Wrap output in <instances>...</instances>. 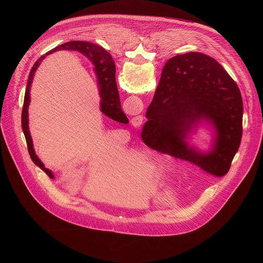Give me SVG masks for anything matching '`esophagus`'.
<instances>
[{
  "label": "esophagus",
  "mask_w": 263,
  "mask_h": 263,
  "mask_svg": "<svg viewBox=\"0 0 263 263\" xmlns=\"http://www.w3.org/2000/svg\"><path fill=\"white\" fill-rule=\"evenodd\" d=\"M142 121H143V118H142L141 116L135 117V118L133 119V123H134L135 125H140V124L142 123Z\"/></svg>",
  "instance_id": "esophagus-1"
}]
</instances>
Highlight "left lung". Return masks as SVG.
<instances>
[{
  "label": "left lung",
  "instance_id": "8db88e82",
  "mask_svg": "<svg viewBox=\"0 0 263 263\" xmlns=\"http://www.w3.org/2000/svg\"><path fill=\"white\" fill-rule=\"evenodd\" d=\"M240 90L213 58L190 52L164 65L153 101L146 109L141 138L172 149L171 155L189 160L215 177L229 172L242 135ZM206 120L216 131L211 152L191 148L184 139ZM176 152V154L173 152Z\"/></svg>",
  "mask_w": 263,
  "mask_h": 263
}]
</instances>
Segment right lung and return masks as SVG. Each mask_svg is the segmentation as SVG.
Wrapping results in <instances>:
<instances>
[{
    "instance_id": "right-lung-1",
    "label": "right lung",
    "mask_w": 263,
    "mask_h": 263,
    "mask_svg": "<svg viewBox=\"0 0 263 263\" xmlns=\"http://www.w3.org/2000/svg\"><path fill=\"white\" fill-rule=\"evenodd\" d=\"M59 50H69V51H78L88 57L92 63L95 64V70L98 77V83H99V89H100V97H101V111L105 116L108 118L115 120L120 123L127 124L128 119L125 116V114L122 110L121 107V101H120V96H119V90L117 86V81H116V64L114 59H112L111 55L106 52L103 48L86 43V42H80V41H73V42H68L63 45H60L56 47L55 49L51 50L48 52L46 55L42 56L39 60H37L29 74V79L27 83V88L25 92V99H24V106H23V111H22V128L23 132L25 134V138L27 141L28 145V151L29 155L32 159V161L41 167L51 179H54V176L52 172L48 168L45 167L44 163L40 160V158L37 157L35 154L34 147H33V141L30 135L29 131V120H28V108L30 104V88H31V83L33 80V76L35 73V70L37 67L40 66L41 62L43 59L56 51Z\"/></svg>"
}]
</instances>
